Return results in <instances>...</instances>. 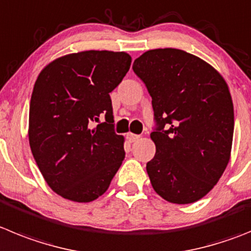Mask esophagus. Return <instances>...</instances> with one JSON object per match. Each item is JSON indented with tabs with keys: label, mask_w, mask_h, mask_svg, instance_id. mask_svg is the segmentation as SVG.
Here are the masks:
<instances>
[{
	"label": "esophagus",
	"mask_w": 251,
	"mask_h": 251,
	"mask_svg": "<svg viewBox=\"0 0 251 251\" xmlns=\"http://www.w3.org/2000/svg\"><path fill=\"white\" fill-rule=\"evenodd\" d=\"M139 138H141V135L133 134V133H128V134H127V139H128V142H129V143H134V142H137Z\"/></svg>",
	"instance_id": "esophagus-1"
}]
</instances>
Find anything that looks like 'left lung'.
I'll return each instance as SVG.
<instances>
[{
	"mask_svg": "<svg viewBox=\"0 0 251 251\" xmlns=\"http://www.w3.org/2000/svg\"><path fill=\"white\" fill-rule=\"evenodd\" d=\"M133 71L151 97L155 155L147 163L151 187L169 203L205 197L231 154L234 107L223 75L199 57L176 48L147 50Z\"/></svg>",
	"mask_w": 251,
	"mask_h": 251,
	"instance_id": "1",
	"label": "left lung"
}]
</instances>
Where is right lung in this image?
<instances>
[{
    "mask_svg": "<svg viewBox=\"0 0 251 251\" xmlns=\"http://www.w3.org/2000/svg\"><path fill=\"white\" fill-rule=\"evenodd\" d=\"M130 62L126 52L82 50L53 59L37 77L29 147L48 187L64 199L96 201L122 165L124 137L113 130L109 93ZM100 118L106 121L100 124Z\"/></svg>",
    "mask_w": 251,
    "mask_h": 251,
    "instance_id": "obj_1",
    "label": "right lung"
}]
</instances>
